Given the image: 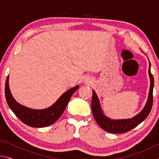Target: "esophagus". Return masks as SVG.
<instances>
[{"instance_id":"obj_1","label":"esophagus","mask_w":159,"mask_h":159,"mask_svg":"<svg viewBox=\"0 0 159 159\" xmlns=\"http://www.w3.org/2000/svg\"><path fill=\"white\" fill-rule=\"evenodd\" d=\"M87 81H88V80H87ZM88 82H90V81H88Z\"/></svg>"}]
</instances>
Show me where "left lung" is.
I'll return each instance as SVG.
<instances>
[{
	"mask_svg": "<svg viewBox=\"0 0 159 159\" xmlns=\"http://www.w3.org/2000/svg\"><path fill=\"white\" fill-rule=\"evenodd\" d=\"M150 67L151 64L149 62V75L151 83L149 96H148L146 105L138 115L133 118H128V119L114 120L107 117L102 111L98 96H97L95 91L93 90V98L92 102H91L93 114L97 123L103 130L111 133L118 134L126 133V132L135 128L149 116L153 104V88H154V77L151 73Z\"/></svg>",
	"mask_w": 159,
	"mask_h": 159,
	"instance_id": "obj_1",
	"label": "left lung"
}]
</instances>
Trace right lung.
Wrapping results in <instances>:
<instances>
[{
  "instance_id": "add662e5",
  "label": "right lung",
  "mask_w": 159,
  "mask_h": 159,
  "mask_svg": "<svg viewBox=\"0 0 159 159\" xmlns=\"http://www.w3.org/2000/svg\"><path fill=\"white\" fill-rule=\"evenodd\" d=\"M9 75L5 82V93L7 104L19 119L25 124L34 128H43L52 125L65 110L70 98L79 88H71L59 98L52 106L45 109H33L19 104L13 98L9 88Z\"/></svg>"
}]
</instances>
